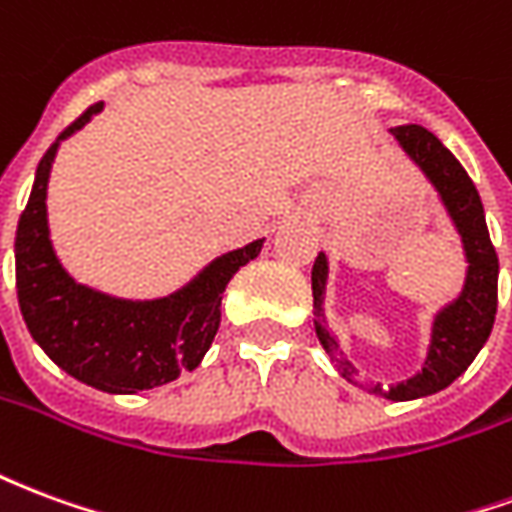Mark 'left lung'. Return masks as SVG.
Listing matches in <instances>:
<instances>
[{
	"label": "left lung",
	"instance_id": "left-lung-1",
	"mask_svg": "<svg viewBox=\"0 0 512 512\" xmlns=\"http://www.w3.org/2000/svg\"><path fill=\"white\" fill-rule=\"evenodd\" d=\"M392 134L408 156L422 167V172L433 180V186L439 189L441 200L447 205V211L455 219V227L463 238L466 257H469L466 288H463L461 299L436 318L433 343H430L428 362L422 367V373L406 384L392 386L389 392H384L378 384H362V389H367V392L384 395L389 400H414V397L433 395L444 386H450L466 367L472 365L474 356L480 354V348L494 329L499 260H496L491 235H488L480 194L474 189L469 172L461 167V161L452 156L450 150L439 142V136L430 134L428 128L408 123V126L392 128ZM323 285H326V257L318 255L315 266H312V296H315L318 321L323 315ZM315 329H318L323 348L329 351L337 365L343 367V376L354 381V370L348 367L343 354H337V343L332 340V334L323 326H315Z\"/></svg>",
	"mask_w": 512,
	"mask_h": 512
}]
</instances>
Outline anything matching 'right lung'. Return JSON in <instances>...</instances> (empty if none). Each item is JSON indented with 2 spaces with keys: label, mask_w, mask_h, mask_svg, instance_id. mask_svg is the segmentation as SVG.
Instances as JSON below:
<instances>
[{
  "label": "right lung",
  "mask_w": 512,
  "mask_h": 512,
  "mask_svg": "<svg viewBox=\"0 0 512 512\" xmlns=\"http://www.w3.org/2000/svg\"><path fill=\"white\" fill-rule=\"evenodd\" d=\"M101 106L93 104L76 117L40 158L35 186L18 219L16 290L29 334L54 365L101 392L131 395L200 365L219 332L227 282L255 260L263 241L219 257L169 299L120 301L76 285L51 249L46 186L60 139L82 128Z\"/></svg>",
  "instance_id": "1"
}]
</instances>
